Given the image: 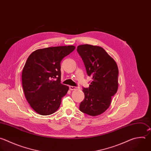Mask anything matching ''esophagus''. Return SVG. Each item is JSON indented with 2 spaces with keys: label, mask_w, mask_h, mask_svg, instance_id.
<instances>
[{
  "label": "esophagus",
  "mask_w": 151,
  "mask_h": 151,
  "mask_svg": "<svg viewBox=\"0 0 151 151\" xmlns=\"http://www.w3.org/2000/svg\"><path fill=\"white\" fill-rule=\"evenodd\" d=\"M77 88V87L76 86H69V89H70V90H75V89H76Z\"/></svg>",
  "instance_id": "1"
}]
</instances>
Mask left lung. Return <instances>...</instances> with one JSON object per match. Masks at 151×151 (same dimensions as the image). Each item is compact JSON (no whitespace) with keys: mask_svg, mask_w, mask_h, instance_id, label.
<instances>
[{"mask_svg":"<svg viewBox=\"0 0 151 151\" xmlns=\"http://www.w3.org/2000/svg\"><path fill=\"white\" fill-rule=\"evenodd\" d=\"M77 51L88 75L92 79L89 86L82 89L85 98L80 104L79 110L89 116H96L108 109L111 96L117 91L118 67L115 60L99 46L80 45Z\"/></svg>","mask_w":151,"mask_h":151,"instance_id":"obj_1","label":"left lung"}]
</instances>
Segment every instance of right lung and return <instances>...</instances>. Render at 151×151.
<instances>
[{
	"instance_id": "right-lung-1",
	"label": "right lung",
	"mask_w": 151,
	"mask_h": 151,
	"mask_svg": "<svg viewBox=\"0 0 151 151\" xmlns=\"http://www.w3.org/2000/svg\"><path fill=\"white\" fill-rule=\"evenodd\" d=\"M73 45L38 49L28 57L22 73L25 96L38 114L47 116L59 108L69 86L60 83V62L75 50Z\"/></svg>"
}]
</instances>
